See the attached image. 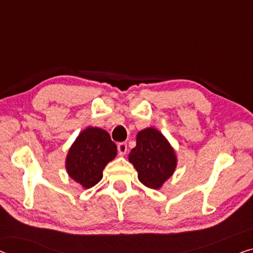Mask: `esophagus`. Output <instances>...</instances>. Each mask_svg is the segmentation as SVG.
Masks as SVG:
<instances>
[{
    "instance_id": "34e87169",
    "label": "esophagus",
    "mask_w": 253,
    "mask_h": 253,
    "mask_svg": "<svg viewBox=\"0 0 253 253\" xmlns=\"http://www.w3.org/2000/svg\"><path fill=\"white\" fill-rule=\"evenodd\" d=\"M117 149H118V153L120 154V156H124V154L127 152V143H125V142L118 143Z\"/></svg>"
}]
</instances>
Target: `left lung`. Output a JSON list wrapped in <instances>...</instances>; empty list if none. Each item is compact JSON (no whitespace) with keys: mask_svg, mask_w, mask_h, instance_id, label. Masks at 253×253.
<instances>
[{"mask_svg":"<svg viewBox=\"0 0 253 253\" xmlns=\"http://www.w3.org/2000/svg\"><path fill=\"white\" fill-rule=\"evenodd\" d=\"M129 161L138 172V179L145 186L160 188L176 168V156L159 130L146 128L139 131L136 146L131 149Z\"/></svg>","mask_w":253,"mask_h":253,"instance_id":"8db88e82","label":"left lung"}]
</instances>
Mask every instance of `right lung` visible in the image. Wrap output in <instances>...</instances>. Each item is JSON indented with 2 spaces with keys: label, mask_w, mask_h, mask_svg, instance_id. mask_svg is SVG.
<instances>
[{
  "label": "right lung",
  "mask_w": 253,
  "mask_h": 253,
  "mask_svg": "<svg viewBox=\"0 0 253 253\" xmlns=\"http://www.w3.org/2000/svg\"><path fill=\"white\" fill-rule=\"evenodd\" d=\"M117 154L110 135L101 128L88 127L78 135L67 156L66 168L71 178L89 188L102 179V171Z\"/></svg>",
  "instance_id": "1"
}]
</instances>
